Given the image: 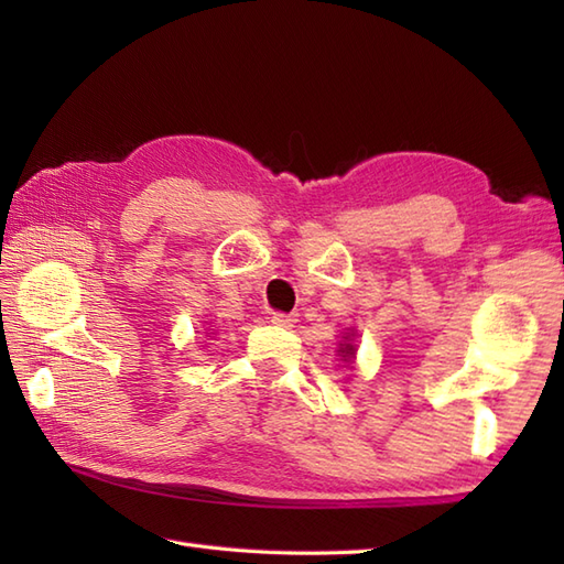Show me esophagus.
Masks as SVG:
<instances>
[{"mask_svg": "<svg viewBox=\"0 0 564 564\" xmlns=\"http://www.w3.org/2000/svg\"><path fill=\"white\" fill-rule=\"evenodd\" d=\"M271 322H273V325H279V327H293V325H295V315H289V313H273V315H271Z\"/></svg>", "mask_w": 564, "mask_h": 564, "instance_id": "esophagus-1", "label": "esophagus"}]
</instances>
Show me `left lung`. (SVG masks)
<instances>
[{"label":"left lung","instance_id":"8db88e82","mask_svg":"<svg viewBox=\"0 0 564 564\" xmlns=\"http://www.w3.org/2000/svg\"><path fill=\"white\" fill-rule=\"evenodd\" d=\"M339 351H341V356H344V361H346V364H351V358H354V346H351V344H341V346H339Z\"/></svg>","mask_w":564,"mask_h":564}]
</instances>
